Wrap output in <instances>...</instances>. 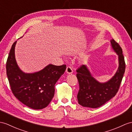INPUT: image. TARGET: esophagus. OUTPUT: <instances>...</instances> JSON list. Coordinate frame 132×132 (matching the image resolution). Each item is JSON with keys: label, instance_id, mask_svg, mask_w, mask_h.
Listing matches in <instances>:
<instances>
[{"label": "esophagus", "instance_id": "34e87169", "mask_svg": "<svg viewBox=\"0 0 132 132\" xmlns=\"http://www.w3.org/2000/svg\"><path fill=\"white\" fill-rule=\"evenodd\" d=\"M65 72L68 74H72L73 73V69L70 67H67Z\"/></svg>", "mask_w": 132, "mask_h": 132}]
</instances>
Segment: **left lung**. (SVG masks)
<instances>
[{"mask_svg":"<svg viewBox=\"0 0 132 132\" xmlns=\"http://www.w3.org/2000/svg\"><path fill=\"white\" fill-rule=\"evenodd\" d=\"M112 49L118 55L119 67L116 73L106 82L100 83L94 78L87 66L82 65L77 69L79 89L77 95L78 104L83 107L97 108L101 106L116 95L125 69L123 51L114 39L110 41Z\"/></svg>","mask_w":132,"mask_h":132,"instance_id":"8db88e82","label":"left lung"}]
</instances>
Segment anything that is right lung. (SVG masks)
I'll return each instance as SVG.
<instances>
[{
	"mask_svg": "<svg viewBox=\"0 0 132 132\" xmlns=\"http://www.w3.org/2000/svg\"><path fill=\"white\" fill-rule=\"evenodd\" d=\"M12 45L6 64L7 75L11 90L22 103L33 109L46 108L53 99L55 85L65 72L66 65L49 64L40 71L25 73L20 69L15 58V46Z\"/></svg>",
	"mask_w": 132,
	"mask_h": 132,
	"instance_id": "right-lung-1",
	"label": "right lung"
}]
</instances>
